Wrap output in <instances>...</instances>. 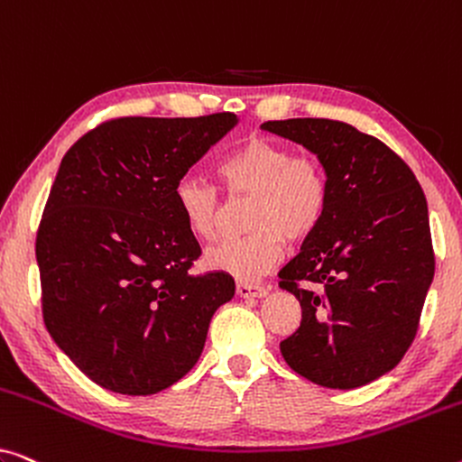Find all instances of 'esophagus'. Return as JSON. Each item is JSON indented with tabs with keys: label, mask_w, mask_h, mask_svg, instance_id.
I'll use <instances>...</instances> for the list:
<instances>
[{
	"label": "esophagus",
	"mask_w": 462,
	"mask_h": 462,
	"mask_svg": "<svg viewBox=\"0 0 462 462\" xmlns=\"http://www.w3.org/2000/svg\"><path fill=\"white\" fill-rule=\"evenodd\" d=\"M237 296H242V299H263V296H267V288L258 286V283L239 282L237 283Z\"/></svg>",
	"instance_id": "obj_1"
}]
</instances>
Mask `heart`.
Masks as SVG:
<instances>
[{
	"label": "heart",
	"instance_id": "obj_1",
	"mask_svg": "<svg viewBox=\"0 0 462 462\" xmlns=\"http://www.w3.org/2000/svg\"><path fill=\"white\" fill-rule=\"evenodd\" d=\"M217 174L229 198L250 195V236L212 248L206 264L239 282H254L282 261L290 242H300L319 225L328 204V176L315 157L294 155L288 144L252 136L218 163ZM174 206L187 231L201 242L220 233L218 191L185 176L174 185Z\"/></svg>",
	"mask_w": 462,
	"mask_h": 462
}]
</instances>
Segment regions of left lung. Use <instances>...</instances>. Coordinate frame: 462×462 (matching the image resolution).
Instances as JSON below:
<instances>
[{
	"instance_id": "1",
	"label": "left lung",
	"mask_w": 462,
	"mask_h": 462,
	"mask_svg": "<svg viewBox=\"0 0 462 462\" xmlns=\"http://www.w3.org/2000/svg\"><path fill=\"white\" fill-rule=\"evenodd\" d=\"M302 144L328 176V204L280 288L300 302L299 330L280 343L296 374L356 389L393 370L419 330L435 258L425 193L387 144L334 119L264 122Z\"/></svg>"
}]
</instances>
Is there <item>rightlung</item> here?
<instances>
[{"label": "right lung", "instance_id": "obj_1", "mask_svg": "<svg viewBox=\"0 0 462 462\" xmlns=\"http://www.w3.org/2000/svg\"><path fill=\"white\" fill-rule=\"evenodd\" d=\"M233 113L119 117L62 157L37 231L43 321L59 349L100 387L153 395L204 351L231 275L189 273L201 250L174 185L237 125Z\"/></svg>", "mask_w": 462, "mask_h": 462}]
</instances>
